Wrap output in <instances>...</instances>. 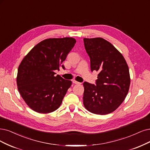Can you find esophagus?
<instances>
[{
	"mask_svg": "<svg viewBox=\"0 0 150 150\" xmlns=\"http://www.w3.org/2000/svg\"><path fill=\"white\" fill-rule=\"evenodd\" d=\"M72 81H73V83H74V84H75V85H79V84H80V83H79V82H78V81H75V80H73Z\"/></svg>",
	"mask_w": 150,
	"mask_h": 150,
	"instance_id": "1",
	"label": "esophagus"
}]
</instances>
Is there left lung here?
I'll list each match as a JSON object with an SVG mask.
<instances>
[{"label": "left lung", "mask_w": 150, "mask_h": 150, "mask_svg": "<svg viewBox=\"0 0 150 150\" xmlns=\"http://www.w3.org/2000/svg\"><path fill=\"white\" fill-rule=\"evenodd\" d=\"M90 59L91 71H98L96 85L83 83V104L91 113L106 115L122 103L129 92V67L123 55L111 43L101 38H84Z\"/></svg>", "instance_id": "obj_1"}]
</instances>
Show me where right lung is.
Wrapping results in <instances>:
<instances>
[{"instance_id": "add662e5", "label": "right lung", "mask_w": 150, "mask_h": 150, "mask_svg": "<svg viewBox=\"0 0 150 150\" xmlns=\"http://www.w3.org/2000/svg\"><path fill=\"white\" fill-rule=\"evenodd\" d=\"M76 43L72 38H49L38 43L21 61L16 83L24 101L39 113L57 109L71 81L65 80L55 70H60L68 54Z\"/></svg>"}]
</instances>
